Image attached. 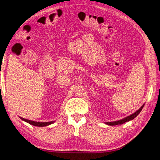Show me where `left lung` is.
I'll return each instance as SVG.
<instances>
[{"instance_id":"obj_1","label":"left lung","mask_w":160,"mask_h":160,"mask_svg":"<svg viewBox=\"0 0 160 160\" xmlns=\"http://www.w3.org/2000/svg\"><path fill=\"white\" fill-rule=\"evenodd\" d=\"M143 107H144V105L142 106V107L139 108L138 111H136V112L134 114H132V115L127 117V118L122 119V120L115 121V122H106V124H108V125H122V124L125 123V122H128L130 120H133L134 118H135L136 117L139 115V113L141 112L142 109L143 108Z\"/></svg>"}]
</instances>
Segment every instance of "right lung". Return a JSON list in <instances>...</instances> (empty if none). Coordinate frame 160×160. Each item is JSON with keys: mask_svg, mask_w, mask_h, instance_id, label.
I'll list each match as a JSON object with an SVG mask.
<instances>
[{"mask_svg": "<svg viewBox=\"0 0 160 160\" xmlns=\"http://www.w3.org/2000/svg\"><path fill=\"white\" fill-rule=\"evenodd\" d=\"M21 120H24L26 122L30 124V125H34V126H38V127H44V126H47V125H49L50 124L53 123V122H35V121H32V120H27V119H25V118H21Z\"/></svg>", "mask_w": 160, "mask_h": 160, "instance_id": "1", "label": "right lung"}]
</instances>
